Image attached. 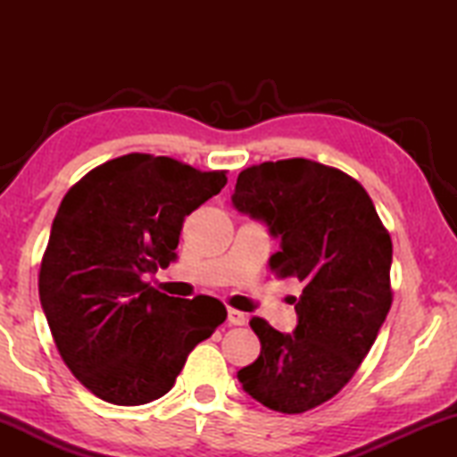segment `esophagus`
Returning <instances> with one entry per match:
<instances>
[{"label": "esophagus", "instance_id": "esophagus-1", "mask_svg": "<svg viewBox=\"0 0 457 457\" xmlns=\"http://www.w3.org/2000/svg\"><path fill=\"white\" fill-rule=\"evenodd\" d=\"M228 320H229V324H234V327H244V324L247 322V316L244 312L236 311V308H229Z\"/></svg>", "mask_w": 457, "mask_h": 457}]
</instances>
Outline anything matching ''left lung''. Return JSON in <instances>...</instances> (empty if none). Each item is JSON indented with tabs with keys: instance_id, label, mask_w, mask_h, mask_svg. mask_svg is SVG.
Returning <instances> with one entry per match:
<instances>
[{
	"instance_id": "1",
	"label": "left lung",
	"mask_w": 457,
	"mask_h": 457,
	"mask_svg": "<svg viewBox=\"0 0 457 457\" xmlns=\"http://www.w3.org/2000/svg\"><path fill=\"white\" fill-rule=\"evenodd\" d=\"M231 204L280 242L270 270L303 286L292 335L250 320L262 351L237 381L268 409L304 413L351 381L383 327L393 300L391 237L359 181L311 159L247 167Z\"/></svg>"
}]
</instances>
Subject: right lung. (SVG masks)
<instances>
[{"instance_id": "right-lung-1", "label": "right lung", "mask_w": 457, "mask_h": 457, "mask_svg": "<svg viewBox=\"0 0 457 457\" xmlns=\"http://www.w3.org/2000/svg\"><path fill=\"white\" fill-rule=\"evenodd\" d=\"M226 183V171L130 153L62 199L40 303L60 357L96 397L127 407L163 397L187 354L226 320L218 298H175L145 282L177 260L185 215Z\"/></svg>"}]
</instances>
